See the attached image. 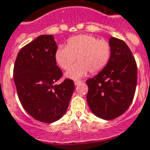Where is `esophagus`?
<instances>
[{
    "instance_id": "obj_1",
    "label": "esophagus",
    "mask_w": 150,
    "mask_h": 150,
    "mask_svg": "<svg viewBox=\"0 0 150 150\" xmlns=\"http://www.w3.org/2000/svg\"><path fill=\"white\" fill-rule=\"evenodd\" d=\"M81 81H74V83H75V86H78V85H79V84L81 83Z\"/></svg>"
}]
</instances>
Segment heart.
I'll return each mask as SVG.
<instances>
[{"label":"heart","instance_id":"1","mask_svg":"<svg viewBox=\"0 0 150 150\" xmlns=\"http://www.w3.org/2000/svg\"><path fill=\"white\" fill-rule=\"evenodd\" d=\"M111 55L109 42L91 35H79L70 38L67 45H59L54 52L58 66L68 69L77 57L79 63L65 72L68 79H79L88 71L97 74L106 66Z\"/></svg>","mask_w":150,"mask_h":150}]
</instances>
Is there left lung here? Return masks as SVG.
Instances as JSON below:
<instances>
[{
    "mask_svg": "<svg viewBox=\"0 0 150 150\" xmlns=\"http://www.w3.org/2000/svg\"><path fill=\"white\" fill-rule=\"evenodd\" d=\"M111 55L104 69L86 81L87 102L97 117L111 120L122 115L134 98L137 66L132 52L123 41L109 38Z\"/></svg>",
    "mask_w": 150,
    "mask_h": 150,
    "instance_id": "obj_1",
    "label": "left lung"
}]
</instances>
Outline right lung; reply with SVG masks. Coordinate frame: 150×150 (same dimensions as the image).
Here are the masks:
<instances>
[{"mask_svg": "<svg viewBox=\"0 0 150 150\" xmlns=\"http://www.w3.org/2000/svg\"><path fill=\"white\" fill-rule=\"evenodd\" d=\"M57 47L53 35H40L21 49L14 67V81L23 108L31 117L46 123L65 114L75 89L71 79L55 84L62 76L54 59Z\"/></svg>", "mask_w": 150, "mask_h": 150, "instance_id": "right-lung-1", "label": "right lung"}]
</instances>
